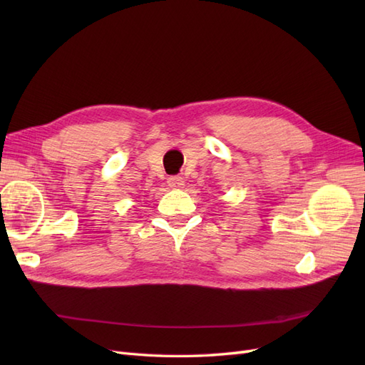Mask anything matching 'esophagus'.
<instances>
[{
	"mask_svg": "<svg viewBox=\"0 0 365 365\" xmlns=\"http://www.w3.org/2000/svg\"><path fill=\"white\" fill-rule=\"evenodd\" d=\"M168 184L170 189H182L184 180L181 178V176H170V178L168 180Z\"/></svg>",
	"mask_w": 365,
	"mask_h": 365,
	"instance_id": "34e87169",
	"label": "esophagus"
}]
</instances>
